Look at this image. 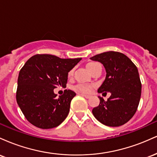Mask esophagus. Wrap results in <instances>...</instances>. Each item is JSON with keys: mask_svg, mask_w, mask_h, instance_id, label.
Segmentation results:
<instances>
[{"mask_svg": "<svg viewBox=\"0 0 157 157\" xmlns=\"http://www.w3.org/2000/svg\"><path fill=\"white\" fill-rule=\"evenodd\" d=\"M81 95H82V97H86V98H89L90 97V95H87V94H80Z\"/></svg>", "mask_w": 157, "mask_h": 157, "instance_id": "obj_1", "label": "esophagus"}]
</instances>
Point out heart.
<instances>
[{
  "label": "heart",
  "instance_id": "1",
  "mask_svg": "<svg viewBox=\"0 0 157 157\" xmlns=\"http://www.w3.org/2000/svg\"><path fill=\"white\" fill-rule=\"evenodd\" d=\"M96 63H88L87 66H86L87 69H89V68H91L93 65H94ZM72 75H73V70H71V71H70L69 72H68V77H71ZM91 89H92V86H86V85H77V86L74 87V89H75V91H78V92L86 93V94L89 93L90 91H91Z\"/></svg>",
  "mask_w": 157,
  "mask_h": 157
}]
</instances>
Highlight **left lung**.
I'll use <instances>...</instances> for the list:
<instances>
[{"label":"left lung","mask_w":157,"mask_h":157,"mask_svg":"<svg viewBox=\"0 0 157 157\" xmlns=\"http://www.w3.org/2000/svg\"><path fill=\"white\" fill-rule=\"evenodd\" d=\"M90 59L101 63L105 68V79L98 93L111 94L107 101L98 97L100 104L93 109L94 116L110 127L124 125L136 113L141 97L137 68L127 56L117 52H103Z\"/></svg>","instance_id":"8db88e82"}]
</instances>
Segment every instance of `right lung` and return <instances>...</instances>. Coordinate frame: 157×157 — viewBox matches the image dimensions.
Wrapping results in <instances>:
<instances>
[{
    "instance_id": "right-lung-1",
    "label": "right lung",
    "mask_w": 157,
    "mask_h": 157,
    "mask_svg": "<svg viewBox=\"0 0 157 157\" xmlns=\"http://www.w3.org/2000/svg\"><path fill=\"white\" fill-rule=\"evenodd\" d=\"M81 60L36 55L26 61L19 72L16 100L30 123L48 129L58 126L67 117L76 94L65 90L63 94L57 97L54 89L66 87L68 72Z\"/></svg>"
}]
</instances>
